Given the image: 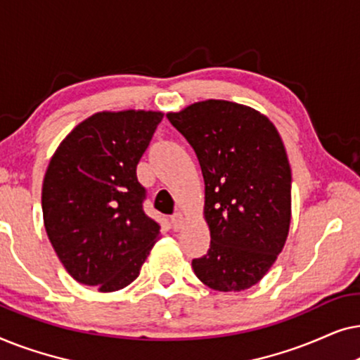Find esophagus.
Masks as SVG:
<instances>
[{"label": "esophagus", "instance_id": "34e87169", "mask_svg": "<svg viewBox=\"0 0 360 360\" xmlns=\"http://www.w3.org/2000/svg\"><path fill=\"white\" fill-rule=\"evenodd\" d=\"M184 223H185L184 213H181V211H176V213L172 216V224H174L175 229H180L181 226H184Z\"/></svg>", "mask_w": 360, "mask_h": 360}]
</instances>
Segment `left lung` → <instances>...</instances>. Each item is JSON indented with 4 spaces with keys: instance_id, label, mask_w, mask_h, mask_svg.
<instances>
[{
    "instance_id": "1",
    "label": "left lung",
    "mask_w": 360,
    "mask_h": 360,
    "mask_svg": "<svg viewBox=\"0 0 360 360\" xmlns=\"http://www.w3.org/2000/svg\"><path fill=\"white\" fill-rule=\"evenodd\" d=\"M167 117L190 142L205 180L208 254L191 267L216 292H243L269 272L292 223V169L267 116L224 100L193 103Z\"/></svg>"
}]
</instances>
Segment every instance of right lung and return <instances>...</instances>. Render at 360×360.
I'll use <instances>...</instances> for the list:
<instances>
[{
	"label": "right lung",
	"mask_w": 360,
	"mask_h": 360,
	"mask_svg": "<svg viewBox=\"0 0 360 360\" xmlns=\"http://www.w3.org/2000/svg\"><path fill=\"white\" fill-rule=\"evenodd\" d=\"M162 111H100L68 132L51 157L42 214L57 257L78 283L110 293L139 277L160 226L142 210L136 176Z\"/></svg>",
	"instance_id": "1"
}]
</instances>
